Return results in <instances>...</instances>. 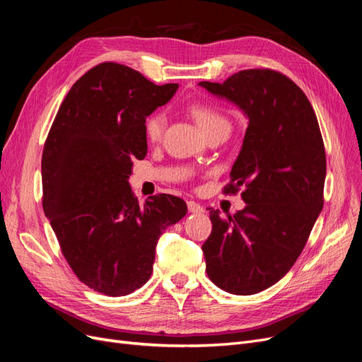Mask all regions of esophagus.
Wrapping results in <instances>:
<instances>
[{
	"label": "esophagus",
	"instance_id": "esophagus-1",
	"mask_svg": "<svg viewBox=\"0 0 362 362\" xmlns=\"http://www.w3.org/2000/svg\"><path fill=\"white\" fill-rule=\"evenodd\" d=\"M187 208H189V211L190 213H204V206L202 205H199L198 202H194V201H189L187 202Z\"/></svg>",
	"mask_w": 362,
	"mask_h": 362
}]
</instances>
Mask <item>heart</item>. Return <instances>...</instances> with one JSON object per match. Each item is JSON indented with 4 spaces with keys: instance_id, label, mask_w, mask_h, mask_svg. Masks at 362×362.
I'll return each instance as SVG.
<instances>
[{
    "instance_id": "b5f03b06",
    "label": "heart",
    "mask_w": 362,
    "mask_h": 362,
    "mask_svg": "<svg viewBox=\"0 0 362 362\" xmlns=\"http://www.w3.org/2000/svg\"><path fill=\"white\" fill-rule=\"evenodd\" d=\"M187 110L204 134L211 133V131L218 128H228L226 117L211 104L193 103L189 105ZM164 125H166V117L163 113H152L148 116L145 120V134L148 140L157 141L163 134Z\"/></svg>"
}]
</instances>
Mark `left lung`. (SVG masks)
I'll return each mask as SVG.
<instances>
[{
  "label": "left lung",
  "mask_w": 362,
  "mask_h": 362,
  "mask_svg": "<svg viewBox=\"0 0 362 362\" xmlns=\"http://www.w3.org/2000/svg\"><path fill=\"white\" fill-rule=\"evenodd\" d=\"M247 119L226 193L245 187L243 210H210L211 235L202 252L206 275L231 294L276 284L299 258L323 208L326 156L308 98L286 75L240 71L223 83L201 81Z\"/></svg>",
  "instance_id": "obj_1"
}]
</instances>
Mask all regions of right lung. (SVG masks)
<instances>
[{
  "mask_svg": "<svg viewBox=\"0 0 362 362\" xmlns=\"http://www.w3.org/2000/svg\"><path fill=\"white\" fill-rule=\"evenodd\" d=\"M178 84L157 86L119 63L87 71L64 98L42 154L43 211L76 276L107 296L149 279L158 237L187 205L156 194L140 205L128 182L148 152L145 120Z\"/></svg>",
  "mask_w": 362,
  "mask_h": 362,
  "instance_id": "add662e5",
  "label": "right lung"
}]
</instances>
